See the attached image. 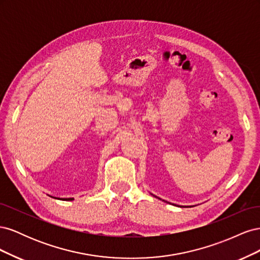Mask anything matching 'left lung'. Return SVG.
<instances>
[{
	"mask_svg": "<svg viewBox=\"0 0 260 260\" xmlns=\"http://www.w3.org/2000/svg\"><path fill=\"white\" fill-rule=\"evenodd\" d=\"M153 195V194H152ZM153 196H155V195H153ZM155 198H157V196H155ZM157 199H159V198H157ZM159 200H161V199H159ZM164 201V200H162ZM172 205H174V204H172ZM176 206H178V207H183V206H180V205H176Z\"/></svg>",
	"mask_w": 260,
	"mask_h": 260,
	"instance_id": "obj_1",
	"label": "left lung"
}]
</instances>
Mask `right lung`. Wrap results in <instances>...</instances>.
Returning <instances> with one entry per match:
<instances>
[{
    "mask_svg": "<svg viewBox=\"0 0 260 260\" xmlns=\"http://www.w3.org/2000/svg\"><path fill=\"white\" fill-rule=\"evenodd\" d=\"M52 198H53V196H52ZM54 199H56V198H54ZM57 200H61V201H73L74 199H72V198H70V199H59V198H57Z\"/></svg>",
    "mask_w": 260,
    "mask_h": 260,
    "instance_id": "right-lung-1",
    "label": "right lung"
}]
</instances>
